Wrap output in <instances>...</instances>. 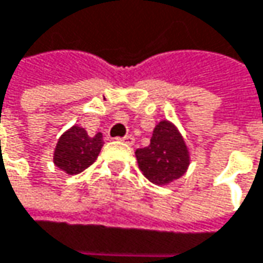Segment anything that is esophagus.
<instances>
[{"instance_id": "34e87169", "label": "esophagus", "mask_w": 263, "mask_h": 263, "mask_svg": "<svg viewBox=\"0 0 263 263\" xmlns=\"http://www.w3.org/2000/svg\"><path fill=\"white\" fill-rule=\"evenodd\" d=\"M120 140H122L123 143H126L128 146H132V144H134V141H135V138H134L132 135H125V137H123V138H120Z\"/></svg>"}]
</instances>
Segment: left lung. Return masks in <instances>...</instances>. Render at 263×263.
<instances>
[{"instance_id": "left-lung-1", "label": "left lung", "mask_w": 263, "mask_h": 263, "mask_svg": "<svg viewBox=\"0 0 263 263\" xmlns=\"http://www.w3.org/2000/svg\"><path fill=\"white\" fill-rule=\"evenodd\" d=\"M135 156L143 175L155 185H168L185 175L190 152L179 129L168 120H161L152 132L151 144L137 149Z\"/></svg>"}]
</instances>
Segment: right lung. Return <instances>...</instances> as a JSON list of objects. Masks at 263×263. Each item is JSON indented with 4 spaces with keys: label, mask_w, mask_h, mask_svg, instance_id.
Here are the masks:
<instances>
[{
    "label": "right lung",
    "mask_w": 263,
    "mask_h": 263,
    "mask_svg": "<svg viewBox=\"0 0 263 263\" xmlns=\"http://www.w3.org/2000/svg\"><path fill=\"white\" fill-rule=\"evenodd\" d=\"M104 146L102 134L90 137L81 126H72L59 138L54 151V164L67 175H78L90 167Z\"/></svg>",
    "instance_id": "1"
}]
</instances>
